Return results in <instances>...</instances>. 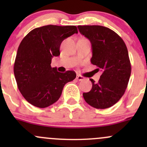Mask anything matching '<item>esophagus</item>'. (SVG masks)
<instances>
[{"instance_id": "34e87169", "label": "esophagus", "mask_w": 147, "mask_h": 147, "mask_svg": "<svg viewBox=\"0 0 147 147\" xmlns=\"http://www.w3.org/2000/svg\"><path fill=\"white\" fill-rule=\"evenodd\" d=\"M76 79L78 80L81 81V80H84V77L81 76V75H78L76 77Z\"/></svg>"}]
</instances>
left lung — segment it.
<instances>
[{
	"mask_svg": "<svg viewBox=\"0 0 147 147\" xmlns=\"http://www.w3.org/2000/svg\"><path fill=\"white\" fill-rule=\"evenodd\" d=\"M92 47V64L102 72L98 82L90 79L92 87L83 97L96 109L113 106L122 97L131 75V63L124 40L115 31L101 26H78Z\"/></svg>",
	"mask_w": 147,
	"mask_h": 147,
	"instance_id": "left-lung-1",
	"label": "left lung"
}]
</instances>
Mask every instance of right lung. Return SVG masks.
Returning <instances> with one entry per match:
<instances>
[{
	"label": "right lung",
	"instance_id": "right-lung-1",
	"mask_svg": "<svg viewBox=\"0 0 147 147\" xmlns=\"http://www.w3.org/2000/svg\"><path fill=\"white\" fill-rule=\"evenodd\" d=\"M78 32L75 26L48 25L33 29L21 41L13 71L18 90L30 104L50 106L59 100L65 84L76 78L75 71L62 73L50 64L53 57L60 55L62 42Z\"/></svg>",
	"mask_w": 147,
	"mask_h": 147
}]
</instances>
